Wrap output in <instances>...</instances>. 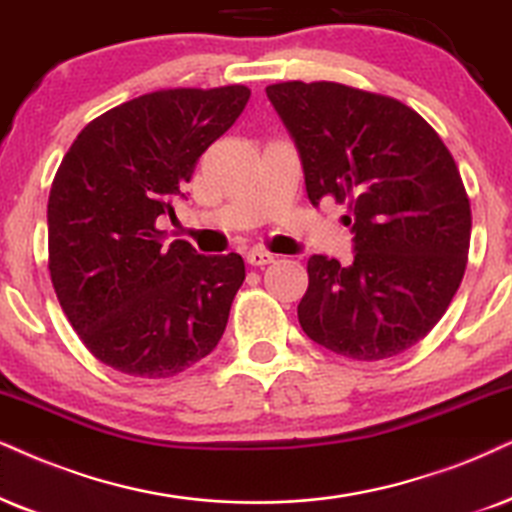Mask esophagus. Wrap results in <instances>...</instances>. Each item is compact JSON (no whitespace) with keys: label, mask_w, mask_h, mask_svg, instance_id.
Segmentation results:
<instances>
[{"label":"esophagus","mask_w":512,"mask_h":512,"mask_svg":"<svg viewBox=\"0 0 512 512\" xmlns=\"http://www.w3.org/2000/svg\"><path fill=\"white\" fill-rule=\"evenodd\" d=\"M245 260H248V264H252V267H264V264L274 262V255L262 248H252L245 252Z\"/></svg>","instance_id":"obj_1"}]
</instances>
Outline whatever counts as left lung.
I'll use <instances>...</instances> for the list:
<instances>
[{
	"label": "left lung",
	"instance_id": "1",
	"mask_svg": "<svg viewBox=\"0 0 512 512\" xmlns=\"http://www.w3.org/2000/svg\"><path fill=\"white\" fill-rule=\"evenodd\" d=\"M267 96L300 153L312 205L347 203L354 262H307L302 331L354 361L397 357L442 319L470 248L454 155L413 108L338 82H278Z\"/></svg>",
	"mask_w": 512,
	"mask_h": 512
}]
</instances>
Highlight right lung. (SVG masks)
Returning a JSON list of instances; mask_svg holds the SVG:
<instances>
[{"label":"right lung","mask_w":512,"mask_h":512,"mask_svg":"<svg viewBox=\"0 0 512 512\" xmlns=\"http://www.w3.org/2000/svg\"><path fill=\"white\" fill-rule=\"evenodd\" d=\"M250 89H160L89 122L51 184L49 274L84 347L115 371L163 380L208 357L245 281L241 255L165 245L198 158Z\"/></svg>","instance_id":"right-lung-1"}]
</instances>
